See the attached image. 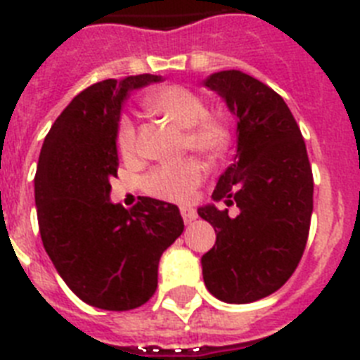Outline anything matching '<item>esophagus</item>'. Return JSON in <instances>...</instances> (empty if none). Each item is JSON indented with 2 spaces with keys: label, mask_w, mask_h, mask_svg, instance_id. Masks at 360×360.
I'll list each match as a JSON object with an SVG mask.
<instances>
[{
  "label": "esophagus",
  "mask_w": 360,
  "mask_h": 360,
  "mask_svg": "<svg viewBox=\"0 0 360 360\" xmlns=\"http://www.w3.org/2000/svg\"><path fill=\"white\" fill-rule=\"evenodd\" d=\"M180 212H182V218L186 224H191V221H195L196 218H198V214H196V211L193 207H187V205H184V207H180Z\"/></svg>",
  "instance_id": "obj_1"
}]
</instances>
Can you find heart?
<instances>
[{"mask_svg":"<svg viewBox=\"0 0 360 360\" xmlns=\"http://www.w3.org/2000/svg\"><path fill=\"white\" fill-rule=\"evenodd\" d=\"M144 106L155 115L186 128V148L200 153L209 162L225 157L232 142L227 120L207 113V104L195 91L184 86H162L144 97ZM115 144L124 160L136 157V129L129 117H120L117 124ZM205 178V165L195 157H187L174 164H162L144 180L149 195L165 202L182 203L191 200Z\"/></svg>","mask_w":360,"mask_h":360,"instance_id":"heart-1","label":"heart"}]
</instances>
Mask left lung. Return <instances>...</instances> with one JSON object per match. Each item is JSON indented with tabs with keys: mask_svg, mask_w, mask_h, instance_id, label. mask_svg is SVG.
Here are the masks:
<instances>
[{
	"mask_svg": "<svg viewBox=\"0 0 360 360\" xmlns=\"http://www.w3.org/2000/svg\"><path fill=\"white\" fill-rule=\"evenodd\" d=\"M203 84L238 117L236 158L219 176L214 205L198 214L216 243L202 256L205 287L225 303H252L274 294L297 269L314 211V176L303 135L279 94L240 70L212 73Z\"/></svg>",
	"mask_w": 360,
	"mask_h": 360,
	"instance_id": "obj_1",
	"label": "left lung"
}]
</instances>
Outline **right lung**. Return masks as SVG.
Wrapping results in <instances>:
<instances>
[{"mask_svg":"<svg viewBox=\"0 0 360 360\" xmlns=\"http://www.w3.org/2000/svg\"><path fill=\"white\" fill-rule=\"evenodd\" d=\"M162 81L142 73L95 82L73 97L44 136L34 184L41 240L70 290L95 308L148 303L160 256L184 231L176 205L142 196L131 209L110 202L115 133L128 91Z\"/></svg>","mask_w":360,"mask_h":360,"instance_id":"add662e5","label":"right lung"}]
</instances>
